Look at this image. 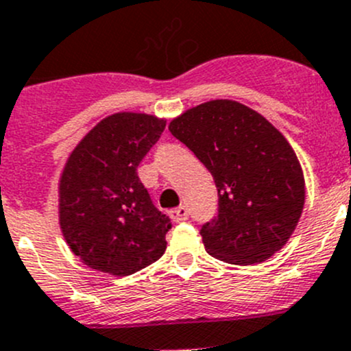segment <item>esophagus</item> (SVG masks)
<instances>
[{"label":"esophagus","instance_id":"obj_1","mask_svg":"<svg viewBox=\"0 0 351 351\" xmlns=\"http://www.w3.org/2000/svg\"><path fill=\"white\" fill-rule=\"evenodd\" d=\"M169 216L175 223H182V221L189 219V209H186V206H180L176 209L169 210Z\"/></svg>","mask_w":351,"mask_h":351}]
</instances>
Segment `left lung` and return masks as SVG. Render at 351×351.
I'll return each instance as SVG.
<instances>
[{"instance_id": "obj_1", "label": "left lung", "mask_w": 351, "mask_h": 351, "mask_svg": "<svg viewBox=\"0 0 351 351\" xmlns=\"http://www.w3.org/2000/svg\"><path fill=\"white\" fill-rule=\"evenodd\" d=\"M168 128L216 183L217 217L200 230L207 254L252 266L283 248L305 202L304 171L285 135L261 113L231 99L190 108Z\"/></svg>"}]
</instances>
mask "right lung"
Instances as JSON below:
<instances>
[{
	"label": "right lung",
	"mask_w": 351,
	"mask_h": 351,
	"mask_svg": "<svg viewBox=\"0 0 351 351\" xmlns=\"http://www.w3.org/2000/svg\"><path fill=\"white\" fill-rule=\"evenodd\" d=\"M165 127V118L120 111L90 128L68 156L58 183V217L85 266L128 276L165 254L171 223L137 175Z\"/></svg>",
	"instance_id": "1"
}]
</instances>
